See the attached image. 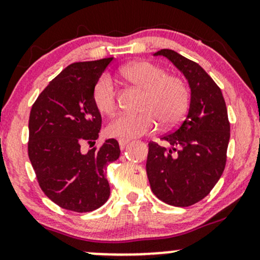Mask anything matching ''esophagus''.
<instances>
[{"label": "esophagus", "instance_id": "esophagus-1", "mask_svg": "<svg viewBox=\"0 0 260 260\" xmlns=\"http://www.w3.org/2000/svg\"><path fill=\"white\" fill-rule=\"evenodd\" d=\"M129 143V139H118V144L121 148H124Z\"/></svg>", "mask_w": 260, "mask_h": 260}]
</instances>
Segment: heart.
<instances>
[{"mask_svg":"<svg viewBox=\"0 0 260 260\" xmlns=\"http://www.w3.org/2000/svg\"><path fill=\"white\" fill-rule=\"evenodd\" d=\"M122 76L144 90L140 113L122 112L107 123L109 136L132 139L151 133L159 126L177 124L189 106V92L180 77L166 74L153 62L138 61L121 68ZM92 100L100 112L111 115L117 106V88L110 74H103L92 89Z\"/></svg>","mask_w":260,"mask_h":260,"instance_id":"heart-1","label":"heart"}]
</instances>
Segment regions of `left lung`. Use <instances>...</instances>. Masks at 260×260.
Instances as JSON below:
<instances>
[{
    "mask_svg": "<svg viewBox=\"0 0 260 260\" xmlns=\"http://www.w3.org/2000/svg\"><path fill=\"white\" fill-rule=\"evenodd\" d=\"M154 56L170 59L183 73L190 88V104L180 127L161 138L170 148L149 143V183L166 204L189 207L210 193L225 169L228 109L220 88L198 63L169 49Z\"/></svg>",
    "mask_w": 260,
    "mask_h": 260,
    "instance_id": "obj_1",
    "label": "left lung"
}]
</instances>
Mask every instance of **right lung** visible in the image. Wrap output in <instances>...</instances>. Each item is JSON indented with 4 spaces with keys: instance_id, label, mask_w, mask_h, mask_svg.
<instances>
[{
    "instance_id": "right-lung-1",
    "label": "right lung",
    "mask_w": 260,
    "mask_h": 260,
    "mask_svg": "<svg viewBox=\"0 0 260 260\" xmlns=\"http://www.w3.org/2000/svg\"><path fill=\"white\" fill-rule=\"evenodd\" d=\"M113 57L76 62L41 91L29 116L28 155L39 186L58 207L77 213L100 208L110 197L105 174L120 157L116 139L80 150L99 138L101 115L92 89Z\"/></svg>"
}]
</instances>
